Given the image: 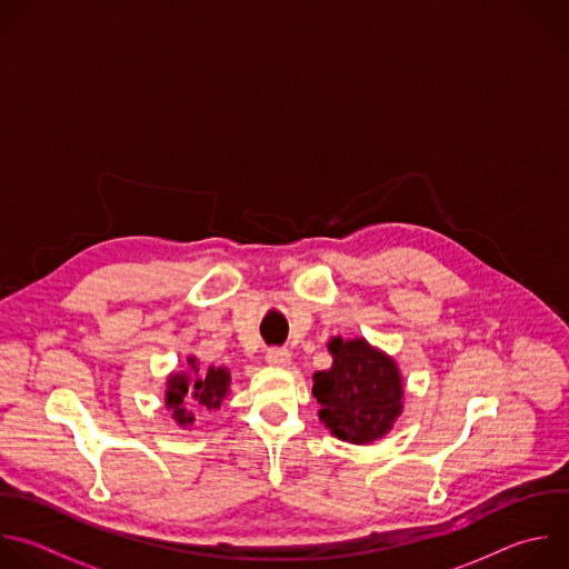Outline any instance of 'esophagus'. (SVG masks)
Returning a JSON list of instances; mask_svg holds the SVG:
<instances>
[{"instance_id": "34e87169", "label": "esophagus", "mask_w": 569, "mask_h": 569, "mask_svg": "<svg viewBox=\"0 0 569 569\" xmlns=\"http://www.w3.org/2000/svg\"><path fill=\"white\" fill-rule=\"evenodd\" d=\"M266 361H268L270 366H288V363H290V350H288V348H281V346L268 348V350H266Z\"/></svg>"}]
</instances>
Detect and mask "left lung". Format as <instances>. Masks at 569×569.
<instances>
[{
    "mask_svg": "<svg viewBox=\"0 0 569 569\" xmlns=\"http://www.w3.org/2000/svg\"><path fill=\"white\" fill-rule=\"evenodd\" d=\"M328 348L332 366L312 377L321 422L332 436L352 445L382 438L402 413V380L396 361L363 339L335 337Z\"/></svg>",
    "mask_w": 569,
    "mask_h": 569,
    "instance_id": "obj_1",
    "label": "left lung"
}]
</instances>
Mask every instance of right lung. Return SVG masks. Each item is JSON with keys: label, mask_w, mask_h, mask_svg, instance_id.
<instances>
[{"label": "right lung", "mask_w": 569, "mask_h": 569, "mask_svg": "<svg viewBox=\"0 0 569 569\" xmlns=\"http://www.w3.org/2000/svg\"><path fill=\"white\" fill-rule=\"evenodd\" d=\"M189 363H192V368H194L192 357H189ZM228 387H230V372L226 368H210L206 377L194 380V385H189L187 375L176 372L173 377H169L164 405L173 411L176 422L184 427V425L194 422V416L184 409V405L199 407V409H203V407L217 409L221 405V400L226 398Z\"/></svg>", "instance_id": "obj_1"}]
</instances>
